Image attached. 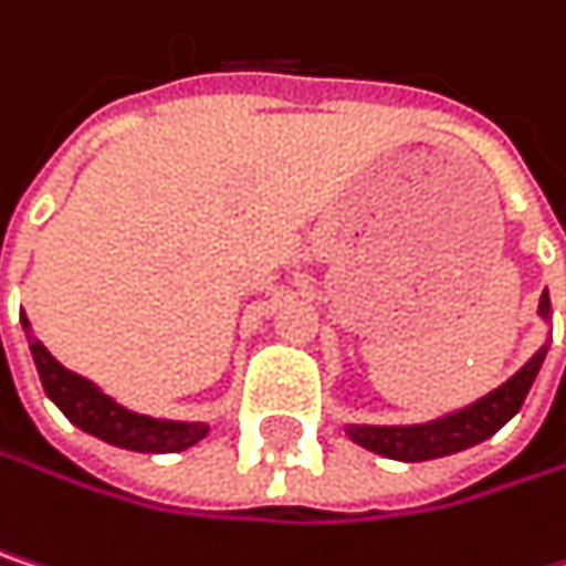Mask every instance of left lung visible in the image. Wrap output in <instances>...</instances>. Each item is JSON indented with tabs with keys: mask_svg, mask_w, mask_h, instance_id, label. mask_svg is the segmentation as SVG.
<instances>
[{
	"mask_svg": "<svg viewBox=\"0 0 566 566\" xmlns=\"http://www.w3.org/2000/svg\"><path fill=\"white\" fill-rule=\"evenodd\" d=\"M537 314H541V321L551 324V297H547V291L541 294ZM547 347H551V337L499 390L479 396L475 402L459 406V409H452V412H446L439 419L412 422V426H360V422H350V426H344V432L357 446H364V449H370V452H377L384 459H396V462H429V459H442V455H455L462 449H472V446L492 439L509 419L517 416L524 396H527L544 357H547Z\"/></svg>",
	"mask_w": 566,
	"mask_h": 566,
	"instance_id": "obj_1",
	"label": "left lung"
}]
</instances>
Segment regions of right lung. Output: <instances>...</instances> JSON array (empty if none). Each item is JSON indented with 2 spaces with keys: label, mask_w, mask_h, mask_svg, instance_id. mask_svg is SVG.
I'll return each instance as SVG.
<instances>
[{
  "label": "right lung",
  "mask_w": 566,
  "mask_h": 566,
  "mask_svg": "<svg viewBox=\"0 0 566 566\" xmlns=\"http://www.w3.org/2000/svg\"><path fill=\"white\" fill-rule=\"evenodd\" d=\"M19 321L29 337V350H32V360H35L45 394L87 436L111 442L117 449H130V452H182L209 436V422L157 419V416L127 409L124 402L104 394L87 377L57 364L49 354V347L32 334V324L25 314H19Z\"/></svg>",
  "instance_id": "obj_1"
}]
</instances>
